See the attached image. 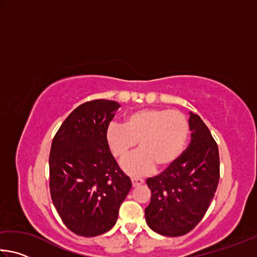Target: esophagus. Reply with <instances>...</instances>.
I'll list each match as a JSON object with an SVG mask.
<instances>
[{
    "mask_svg": "<svg viewBox=\"0 0 257 257\" xmlns=\"http://www.w3.org/2000/svg\"><path fill=\"white\" fill-rule=\"evenodd\" d=\"M132 184L134 187H138L144 184V180L139 179V178H132Z\"/></svg>",
    "mask_w": 257,
    "mask_h": 257,
    "instance_id": "esophagus-1",
    "label": "esophagus"
}]
</instances>
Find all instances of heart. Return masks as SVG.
Returning <instances> with one entry per match:
<instances>
[{
  "mask_svg": "<svg viewBox=\"0 0 257 257\" xmlns=\"http://www.w3.org/2000/svg\"><path fill=\"white\" fill-rule=\"evenodd\" d=\"M106 143L116 159L125 158L121 169L133 177L150 175L156 164L168 168L180 158L189 137V123L179 111L146 108L130 113L124 124L112 123L106 129Z\"/></svg>",
  "mask_w": 257,
  "mask_h": 257,
  "instance_id": "1",
  "label": "heart"
}]
</instances>
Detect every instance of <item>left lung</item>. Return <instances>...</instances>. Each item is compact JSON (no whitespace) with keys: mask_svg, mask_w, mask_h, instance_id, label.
I'll return each mask as SVG.
<instances>
[{"mask_svg":"<svg viewBox=\"0 0 257 257\" xmlns=\"http://www.w3.org/2000/svg\"><path fill=\"white\" fill-rule=\"evenodd\" d=\"M190 144L182 155L159 176L149 178L151 203L146 223L162 236L178 237L193 230L214 197L220 178L216 143L197 114L189 112Z\"/></svg>","mask_w":257,"mask_h":257,"instance_id":"8db88e82","label":"left lung"}]
</instances>
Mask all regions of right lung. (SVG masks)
<instances>
[{"mask_svg":"<svg viewBox=\"0 0 257 257\" xmlns=\"http://www.w3.org/2000/svg\"><path fill=\"white\" fill-rule=\"evenodd\" d=\"M121 105L95 99L76 107L52 142V202L78 236L95 237L114 227L132 180L120 170L106 143V129Z\"/></svg>","mask_w":257,"mask_h":257,"instance_id":"add662e5","label":"right lung"}]
</instances>
